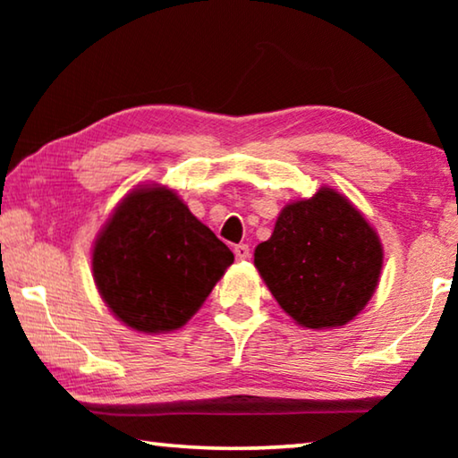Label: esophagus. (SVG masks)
<instances>
[{
    "instance_id": "34e87169",
    "label": "esophagus",
    "mask_w": 458,
    "mask_h": 458,
    "mask_svg": "<svg viewBox=\"0 0 458 458\" xmlns=\"http://www.w3.org/2000/svg\"><path fill=\"white\" fill-rule=\"evenodd\" d=\"M234 254H236L238 260H246L248 257H250V248H248V244H236Z\"/></svg>"
}]
</instances>
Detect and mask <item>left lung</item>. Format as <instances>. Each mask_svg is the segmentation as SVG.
I'll return each mask as SVG.
<instances>
[{"mask_svg": "<svg viewBox=\"0 0 458 458\" xmlns=\"http://www.w3.org/2000/svg\"><path fill=\"white\" fill-rule=\"evenodd\" d=\"M382 262L376 230L331 188L286 204L273 236L254 250L276 303L309 329L350 323L374 294Z\"/></svg>", "mask_w": 458, "mask_h": 458, "instance_id": "8db88e82", "label": "left lung"}]
</instances>
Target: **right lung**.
<instances>
[{
	"label": "right lung",
	"instance_id": "right-lung-1",
	"mask_svg": "<svg viewBox=\"0 0 458 458\" xmlns=\"http://www.w3.org/2000/svg\"><path fill=\"white\" fill-rule=\"evenodd\" d=\"M232 262L230 248L159 185L131 191L92 248L100 297L141 333L188 323Z\"/></svg>",
	"mask_w": 458,
	"mask_h": 458
}]
</instances>
